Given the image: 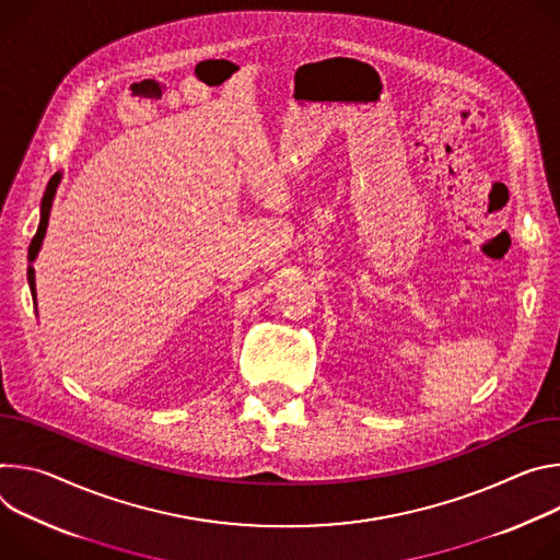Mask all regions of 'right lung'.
Returning <instances> with one entry per match:
<instances>
[{"label":"right lung","mask_w":560,"mask_h":560,"mask_svg":"<svg viewBox=\"0 0 560 560\" xmlns=\"http://www.w3.org/2000/svg\"><path fill=\"white\" fill-rule=\"evenodd\" d=\"M61 182V173H55L48 184H46V191H44V198H42V218H39V226H37V233L28 246V287H31V293L35 298V304H37V293H35V269H33V262L37 260V254L42 248V242H44V235H46V229H48V218H50V207H52V200H55V194H57V186Z\"/></svg>","instance_id":"add662e5"}]
</instances>
